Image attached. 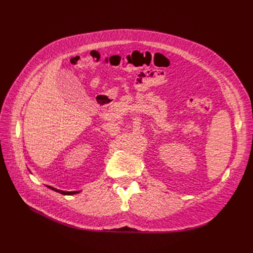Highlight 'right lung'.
Listing matches in <instances>:
<instances>
[{
	"mask_svg": "<svg viewBox=\"0 0 253 253\" xmlns=\"http://www.w3.org/2000/svg\"><path fill=\"white\" fill-rule=\"evenodd\" d=\"M49 189H51V190H53V191H55V192H57V193H60V194H62V195H74V194H78L79 192H63V191H59V190H56V189H54V188H52V187H48Z\"/></svg>",
	"mask_w": 253,
	"mask_h": 253,
	"instance_id": "obj_1",
	"label": "right lung"
}]
</instances>
